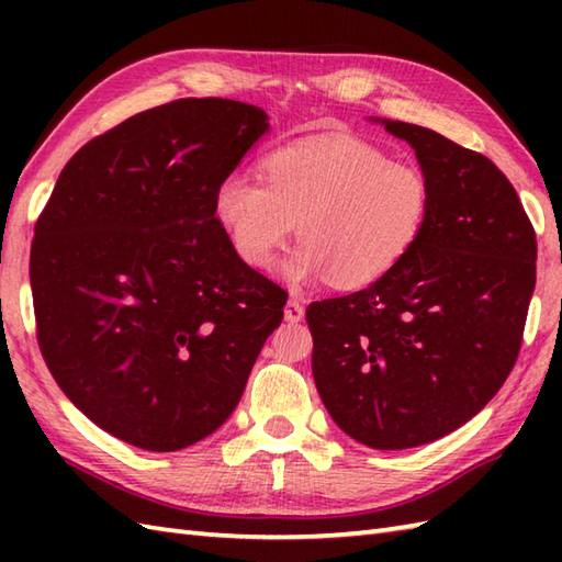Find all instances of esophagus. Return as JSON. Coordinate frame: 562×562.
Segmentation results:
<instances>
[{
	"mask_svg": "<svg viewBox=\"0 0 562 562\" xmlns=\"http://www.w3.org/2000/svg\"><path fill=\"white\" fill-rule=\"evenodd\" d=\"M304 318V306L300 300H294V296H290L288 306H284V321H290V324H300V321Z\"/></svg>",
	"mask_w": 562,
	"mask_h": 562,
	"instance_id": "34e87169",
	"label": "esophagus"
}]
</instances>
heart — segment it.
I'll use <instances>...</instances> for the list:
<instances>
[{"label": "heart", "mask_w": 562, "mask_h": 562, "mask_svg": "<svg viewBox=\"0 0 562 562\" xmlns=\"http://www.w3.org/2000/svg\"><path fill=\"white\" fill-rule=\"evenodd\" d=\"M432 190L411 161L360 137L308 139L266 157V178L236 169L214 193V217L250 268H268L294 232L284 280L367 288L401 266L420 238Z\"/></svg>", "instance_id": "b5f03b06"}]
</instances>
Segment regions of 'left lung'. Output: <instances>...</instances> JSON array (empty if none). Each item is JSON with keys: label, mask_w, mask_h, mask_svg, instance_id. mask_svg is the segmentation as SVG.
Wrapping results in <instances>:
<instances>
[{"label": "left lung", "mask_w": 562, "mask_h": 562, "mask_svg": "<svg viewBox=\"0 0 562 562\" xmlns=\"http://www.w3.org/2000/svg\"><path fill=\"white\" fill-rule=\"evenodd\" d=\"M372 121L415 149L432 205L401 266L308 304L312 372L345 435L411 449L469 423L505 384L536 284V234L483 154L420 125Z\"/></svg>", "instance_id": "obj_1"}]
</instances>
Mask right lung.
Listing matches in <instances>:
<instances>
[{"instance_id": "right-lung-1", "label": "right lung", "mask_w": 562, "mask_h": 562, "mask_svg": "<svg viewBox=\"0 0 562 562\" xmlns=\"http://www.w3.org/2000/svg\"><path fill=\"white\" fill-rule=\"evenodd\" d=\"M268 113L178 99L93 137L35 224L31 290L43 360L105 432L178 451L222 427L288 292L236 256L214 193Z\"/></svg>"}]
</instances>
